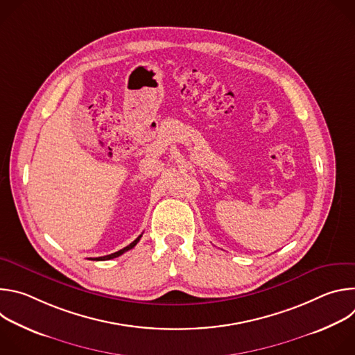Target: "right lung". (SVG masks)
I'll list each match as a JSON object with an SVG mask.
<instances>
[{
    "label": "right lung",
    "instance_id": "right-lung-1",
    "mask_svg": "<svg viewBox=\"0 0 355 355\" xmlns=\"http://www.w3.org/2000/svg\"><path fill=\"white\" fill-rule=\"evenodd\" d=\"M140 237H141V234L136 239V240H133L129 245H126V247H123L122 250H119V251H116V252H112V254H108V256H104V257H96V259H89V260H94V261H105V260H111V259H116V257H119V256H122L123 252H126L128 250H130V248H133L137 243H139V240H140Z\"/></svg>",
    "mask_w": 355,
    "mask_h": 355
}]
</instances>
